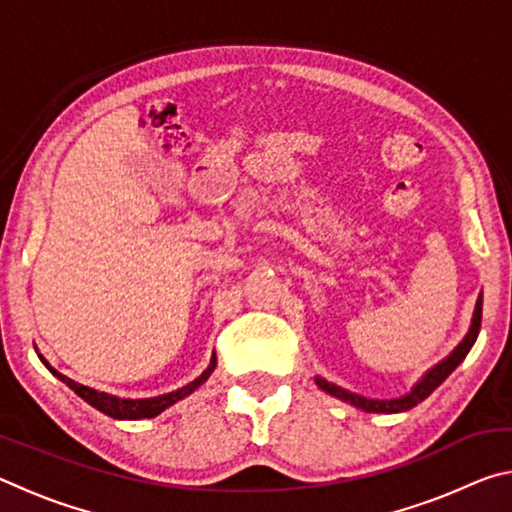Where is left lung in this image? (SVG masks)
Listing matches in <instances>:
<instances>
[{"label":"left lung","instance_id":"obj_1","mask_svg":"<svg viewBox=\"0 0 512 512\" xmlns=\"http://www.w3.org/2000/svg\"><path fill=\"white\" fill-rule=\"evenodd\" d=\"M481 311H483V293H479V298H476L472 323H470V329H467V334L463 336V341L458 343L456 348L449 352L443 361H438L436 366L424 372V375L418 381H415V386L406 395L393 397V400H372V397H363V395H357L352 391H345V388L336 386V384H332V381H327L323 377H316V384H318L320 391H325L332 397H339L341 402H348V404L357 406V409L366 411V413H404V411H409V409H413L415 404L427 400V397L433 391H436V388L443 384V381L458 368V363H463V359L467 357V352L472 350L476 336H479Z\"/></svg>","mask_w":512,"mask_h":512}]
</instances>
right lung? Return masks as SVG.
<instances>
[{"mask_svg":"<svg viewBox=\"0 0 512 512\" xmlns=\"http://www.w3.org/2000/svg\"><path fill=\"white\" fill-rule=\"evenodd\" d=\"M38 357H40L42 363H45L51 375L58 377L60 381H63V384L72 388V391L79 395L81 400H85L90 406H94V409L110 415V418H115V420L155 418V415H160L164 409H169L171 404H176L180 400H185L187 395H192L198 386L205 384L207 377H210L214 368H216V354H212L210 366H207L194 381H189L187 386L178 388V391L164 393V395H158V397H144V400H128V397H117V395H110V393H101V391H97V388L83 386V384H79V381L65 377L63 372H58L45 357H42L40 352H38Z\"/></svg>","mask_w":512,"mask_h":512,"instance_id":"obj_1","label":"right lung"}]
</instances>
